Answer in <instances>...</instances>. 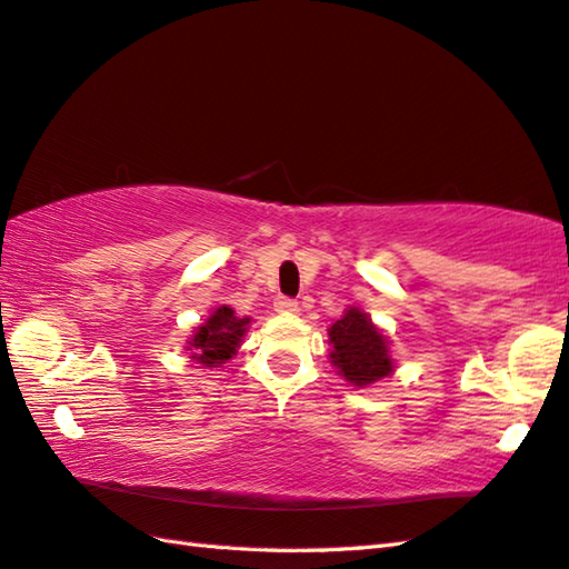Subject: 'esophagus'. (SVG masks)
I'll return each mask as SVG.
<instances>
[{
	"mask_svg": "<svg viewBox=\"0 0 569 569\" xmlns=\"http://www.w3.org/2000/svg\"><path fill=\"white\" fill-rule=\"evenodd\" d=\"M273 308H276V313H296V310H298V300L286 298V296H278V298L273 300Z\"/></svg>",
	"mask_w": 569,
	"mask_h": 569,
	"instance_id": "esophagus-1",
	"label": "esophagus"
}]
</instances>
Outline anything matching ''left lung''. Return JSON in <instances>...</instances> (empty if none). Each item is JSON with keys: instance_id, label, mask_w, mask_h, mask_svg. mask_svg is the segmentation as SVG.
<instances>
[{"instance_id": "obj_1", "label": "left lung", "mask_w": 569, "mask_h": 569, "mask_svg": "<svg viewBox=\"0 0 569 569\" xmlns=\"http://www.w3.org/2000/svg\"><path fill=\"white\" fill-rule=\"evenodd\" d=\"M328 342L332 345L330 362L352 387H370L395 372L389 340L360 308L350 306L340 320L332 322Z\"/></svg>"}]
</instances>
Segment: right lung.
I'll use <instances>...</instances> for the list:
<instances>
[{
	"label": "right lung",
	"instance_id": "1",
	"mask_svg": "<svg viewBox=\"0 0 569 569\" xmlns=\"http://www.w3.org/2000/svg\"><path fill=\"white\" fill-rule=\"evenodd\" d=\"M249 322L251 318H239L229 306L214 308L202 326L194 330V336L187 340V350L192 352L189 358L204 367H221L237 355Z\"/></svg>",
	"mask_w": 569,
	"mask_h": 569
}]
</instances>
